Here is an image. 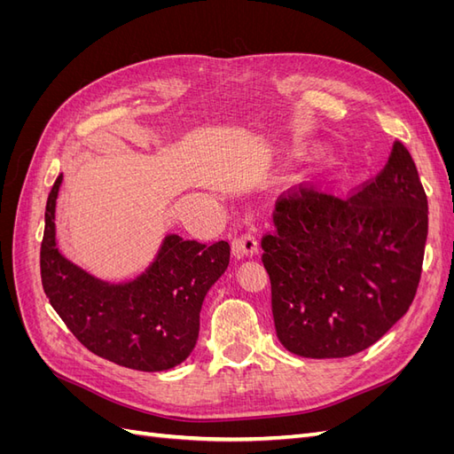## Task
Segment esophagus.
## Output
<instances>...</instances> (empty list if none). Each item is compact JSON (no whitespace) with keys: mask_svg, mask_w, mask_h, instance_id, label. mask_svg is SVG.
Instances as JSON below:
<instances>
[{"mask_svg":"<svg viewBox=\"0 0 454 454\" xmlns=\"http://www.w3.org/2000/svg\"><path fill=\"white\" fill-rule=\"evenodd\" d=\"M232 248H235V252L240 254V255H250V257L255 255V254H257V248H259L255 232H254V231H246L244 235H240V237L235 240V244H232Z\"/></svg>","mask_w":454,"mask_h":454,"instance_id":"obj_1","label":"esophagus"}]
</instances>
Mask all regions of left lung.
I'll return each mask as SVG.
<instances>
[{
	"label": "left lung",
	"instance_id": "obj_1",
	"mask_svg": "<svg viewBox=\"0 0 454 454\" xmlns=\"http://www.w3.org/2000/svg\"><path fill=\"white\" fill-rule=\"evenodd\" d=\"M261 239L282 345L303 358H347L402 318L420 282L428 199L395 140L373 180L348 195L299 185L280 195Z\"/></svg>",
	"mask_w": 454,
	"mask_h": 454
}]
</instances>
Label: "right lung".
Returning <instances> with one entry per match:
<instances>
[{
    "label": "right lung",
    "instance_id": "add662e5",
    "mask_svg": "<svg viewBox=\"0 0 454 454\" xmlns=\"http://www.w3.org/2000/svg\"><path fill=\"white\" fill-rule=\"evenodd\" d=\"M62 174L45 208L41 282L67 329L96 356L138 371L182 364L199 339L202 301L229 265L225 240L164 239L151 267L127 284H109L70 263L57 246L54 210Z\"/></svg>",
    "mask_w": 454,
    "mask_h": 454
}]
</instances>
